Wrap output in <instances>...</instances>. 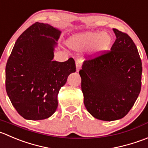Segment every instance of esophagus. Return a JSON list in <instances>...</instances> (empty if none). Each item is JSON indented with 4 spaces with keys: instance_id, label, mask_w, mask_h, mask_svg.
Here are the masks:
<instances>
[{
    "instance_id": "obj_1",
    "label": "esophagus",
    "mask_w": 148,
    "mask_h": 148,
    "mask_svg": "<svg viewBox=\"0 0 148 148\" xmlns=\"http://www.w3.org/2000/svg\"><path fill=\"white\" fill-rule=\"evenodd\" d=\"M76 71H80V69L81 68V65H82V62L80 60H77L76 61Z\"/></svg>"
}]
</instances>
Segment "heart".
<instances>
[{
    "mask_svg": "<svg viewBox=\"0 0 148 148\" xmlns=\"http://www.w3.org/2000/svg\"><path fill=\"white\" fill-rule=\"evenodd\" d=\"M112 36L106 32H86L75 36L70 40V45L75 49H85L94 47L97 52H102L109 47Z\"/></svg>",
    "mask_w": 148,
    "mask_h": 148,
    "instance_id": "obj_1",
    "label": "heart"
}]
</instances>
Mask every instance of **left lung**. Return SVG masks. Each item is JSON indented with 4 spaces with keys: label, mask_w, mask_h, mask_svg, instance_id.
Returning a JSON list of instances; mask_svg holds the SVG:
<instances>
[{
    "label": "left lung",
    "mask_w": 148,
    "mask_h": 148,
    "mask_svg": "<svg viewBox=\"0 0 148 148\" xmlns=\"http://www.w3.org/2000/svg\"><path fill=\"white\" fill-rule=\"evenodd\" d=\"M113 30L116 39L111 50L88 56L79 71L85 106L103 121L125 116L141 90L143 67L137 47L127 34Z\"/></svg>",
    "instance_id": "1"
}]
</instances>
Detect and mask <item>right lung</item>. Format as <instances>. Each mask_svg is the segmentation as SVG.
<instances>
[{
    "label": "right lung",
    "mask_w": 148,
    "mask_h": 148,
    "mask_svg": "<svg viewBox=\"0 0 148 148\" xmlns=\"http://www.w3.org/2000/svg\"><path fill=\"white\" fill-rule=\"evenodd\" d=\"M61 32L36 22L17 39L5 66V89L11 103L22 117L42 120L58 108V94L68 75L75 72L71 58L53 61L54 48Z\"/></svg>",
    "instance_id": "right-lung-1"
}]
</instances>
